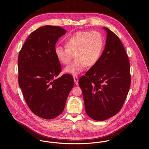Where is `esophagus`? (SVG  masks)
<instances>
[{"mask_svg": "<svg viewBox=\"0 0 149 149\" xmlns=\"http://www.w3.org/2000/svg\"><path fill=\"white\" fill-rule=\"evenodd\" d=\"M73 79H74V83L76 85L78 84V83H79V80H78V77L76 76H74L73 77Z\"/></svg>", "mask_w": 149, "mask_h": 149, "instance_id": "34e87169", "label": "esophagus"}]
</instances>
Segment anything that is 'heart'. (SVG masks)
<instances>
[{"label":"heart","instance_id":"heart-1","mask_svg":"<svg viewBox=\"0 0 149 149\" xmlns=\"http://www.w3.org/2000/svg\"><path fill=\"white\" fill-rule=\"evenodd\" d=\"M65 47L57 46L55 54L64 65L69 64L65 72L76 75L81 73L85 66L91 67L99 59L103 47V38L97 31H79L71 36L65 42Z\"/></svg>","mask_w":149,"mask_h":149}]
</instances>
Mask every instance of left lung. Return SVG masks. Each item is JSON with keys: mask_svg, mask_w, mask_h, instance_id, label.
<instances>
[{"mask_svg": "<svg viewBox=\"0 0 149 149\" xmlns=\"http://www.w3.org/2000/svg\"><path fill=\"white\" fill-rule=\"evenodd\" d=\"M106 43L95 64L79 80L85 111L91 118L103 121L118 113L131 85L128 57L119 37L106 27Z\"/></svg>", "mask_w": 149, "mask_h": 149, "instance_id": "left-lung-1", "label": "left lung"}]
</instances>
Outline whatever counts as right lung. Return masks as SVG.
Masks as SVG:
<instances>
[{
	"label": "right lung",
	"instance_id": "1",
	"mask_svg": "<svg viewBox=\"0 0 149 149\" xmlns=\"http://www.w3.org/2000/svg\"><path fill=\"white\" fill-rule=\"evenodd\" d=\"M60 26H45L33 31L18 58V83L24 100L37 116L52 119L61 114L74 81L70 74L58 77L61 64L56 43L65 34Z\"/></svg>",
	"mask_w": 149,
	"mask_h": 149
}]
</instances>
